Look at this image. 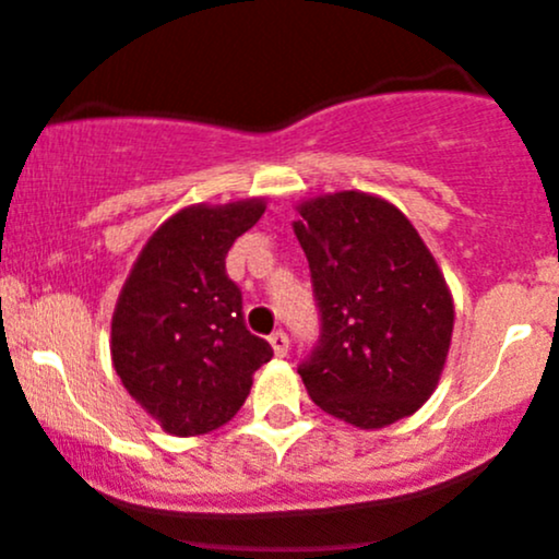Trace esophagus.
I'll return each instance as SVG.
<instances>
[{
	"mask_svg": "<svg viewBox=\"0 0 559 559\" xmlns=\"http://www.w3.org/2000/svg\"><path fill=\"white\" fill-rule=\"evenodd\" d=\"M270 346H273L275 355L284 357L286 352H289V335H286L284 330H275V333L270 335Z\"/></svg>",
	"mask_w": 559,
	"mask_h": 559,
	"instance_id": "34e87169",
	"label": "esophagus"
}]
</instances>
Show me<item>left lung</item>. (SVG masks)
I'll use <instances>...</instances> for the list:
<instances>
[{
    "label": "left lung",
    "mask_w": 559,
    "mask_h": 559,
    "mask_svg": "<svg viewBox=\"0 0 559 559\" xmlns=\"http://www.w3.org/2000/svg\"><path fill=\"white\" fill-rule=\"evenodd\" d=\"M322 335L297 368L319 409L382 429L435 393L453 335L445 275L395 204L360 191L297 207Z\"/></svg>",
    "instance_id": "left-lung-1"
}]
</instances>
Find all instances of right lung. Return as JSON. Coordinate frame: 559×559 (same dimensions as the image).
<instances>
[{
    "label": "right lung",
    "mask_w": 559,
    "mask_h": 559,
    "mask_svg": "<svg viewBox=\"0 0 559 559\" xmlns=\"http://www.w3.org/2000/svg\"><path fill=\"white\" fill-rule=\"evenodd\" d=\"M264 213L262 199L193 204L158 226L119 292L111 360L124 390L175 437L218 429L273 357L248 333L226 253Z\"/></svg>",
    "instance_id": "add662e5"
}]
</instances>
